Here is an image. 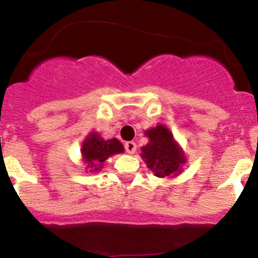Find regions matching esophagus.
Instances as JSON below:
<instances>
[{"label": "esophagus", "instance_id": "obj_1", "mask_svg": "<svg viewBox=\"0 0 258 258\" xmlns=\"http://www.w3.org/2000/svg\"><path fill=\"white\" fill-rule=\"evenodd\" d=\"M124 148H126L127 153H131V155H132V153L136 152L137 146L134 141H128V142H126V144H124Z\"/></svg>", "mask_w": 258, "mask_h": 258}]
</instances>
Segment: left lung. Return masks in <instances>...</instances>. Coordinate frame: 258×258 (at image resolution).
I'll list each match as a JSON object with an SVG mask.
<instances>
[{
	"label": "left lung",
	"mask_w": 258,
	"mask_h": 258,
	"mask_svg": "<svg viewBox=\"0 0 258 258\" xmlns=\"http://www.w3.org/2000/svg\"><path fill=\"white\" fill-rule=\"evenodd\" d=\"M145 135L148 144L141 148V157L156 177H176L187 162L186 155L177 144L172 132L162 123L151 127Z\"/></svg>",
	"instance_id": "1"
}]
</instances>
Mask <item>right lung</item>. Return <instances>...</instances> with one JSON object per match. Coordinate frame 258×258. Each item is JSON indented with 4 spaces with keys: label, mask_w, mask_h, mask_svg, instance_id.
Listing matches in <instances>:
<instances>
[{
    "label": "right lung",
    "mask_w": 258,
    "mask_h": 258,
    "mask_svg": "<svg viewBox=\"0 0 258 258\" xmlns=\"http://www.w3.org/2000/svg\"><path fill=\"white\" fill-rule=\"evenodd\" d=\"M123 151V145L118 140H105L96 131L90 132L81 145V155L86 163V168L95 173L102 170L103 163L108 157L122 153Z\"/></svg>",
    "instance_id": "obj_1"
}]
</instances>
